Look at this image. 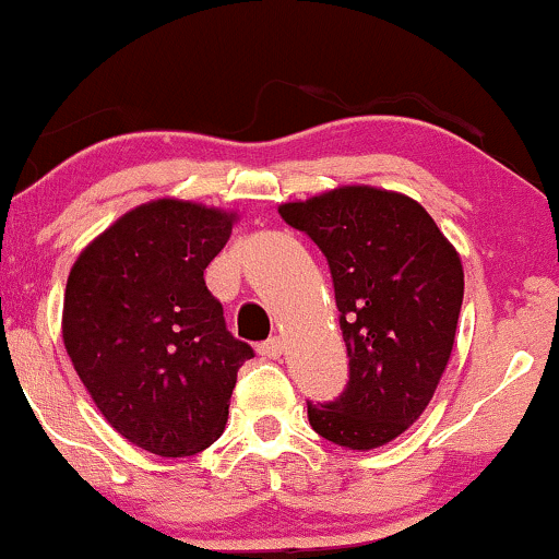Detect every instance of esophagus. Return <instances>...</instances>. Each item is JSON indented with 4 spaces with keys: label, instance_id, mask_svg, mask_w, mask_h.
<instances>
[{
    "label": "esophagus",
    "instance_id": "obj_1",
    "mask_svg": "<svg viewBox=\"0 0 559 559\" xmlns=\"http://www.w3.org/2000/svg\"><path fill=\"white\" fill-rule=\"evenodd\" d=\"M257 349H259L261 357H269V360H277V357L282 355V349H285V344H282L280 336H269V340L261 342Z\"/></svg>",
    "mask_w": 559,
    "mask_h": 559
}]
</instances>
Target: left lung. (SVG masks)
I'll return each instance as SVG.
<instances>
[{"mask_svg":"<svg viewBox=\"0 0 559 559\" xmlns=\"http://www.w3.org/2000/svg\"><path fill=\"white\" fill-rule=\"evenodd\" d=\"M280 215L329 261L349 381L334 402H308L321 438L370 451L409 427L436 394L453 349L464 269L415 199L344 186Z\"/></svg>","mask_w":559,"mask_h":559,"instance_id":"8db88e82","label":"left lung"}]
</instances>
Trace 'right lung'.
Segmentation results:
<instances>
[{"instance_id": "1", "label": "right lung", "mask_w": 559, "mask_h": 559, "mask_svg": "<svg viewBox=\"0 0 559 559\" xmlns=\"http://www.w3.org/2000/svg\"><path fill=\"white\" fill-rule=\"evenodd\" d=\"M230 230L233 215L157 199L116 219L69 272V360L116 432L157 456H194L223 436L253 357L204 282Z\"/></svg>"}]
</instances>
